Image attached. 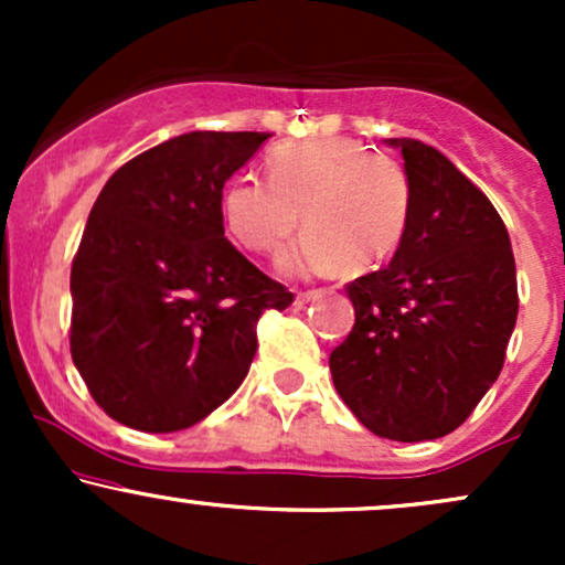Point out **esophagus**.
Listing matches in <instances>:
<instances>
[{"label":"esophagus","instance_id":"obj_1","mask_svg":"<svg viewBox=\"0 0 565 565\" xmlns=\"http://www.w3.org/2000/svg\"><path fill=\"white\" fill-rule=\"evenodd\" d=\"M327 295V291L323 289H310V291H297V297H295V302L297 305H308V302H316V300H321V297Z\"/></svg>","mask_w":565,"mask_h":565}]
</instances>
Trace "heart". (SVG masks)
Instances as JSON below:
<instances>
[{"mask_svg": "<svg viewBox=\"0 0 565 565\" xmlns=\"http://www.w3.org/2000/svg\"><path fill=\"white\" fill-rule=\"evenodd\" d=\"M412 178L398 159L350 138L276 146L268 180L238 174L223 191V217L238 244L274 255L300 225L308 233L281 255L287 276H316L345 263L377 268L404 244L412 220Z\"/></svg>", "mask_w": 565, "mask_h": 565, "instance_id": "1", "label": "heart"}]
</instances>
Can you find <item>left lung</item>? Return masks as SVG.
Segmentation results:
<instances>
[{
    "label": "left lung",
    "mask_w": 565,
    "mask_h": 565,
    "mask_svg": "<svg viewBox=\"0 0 565 565\" xmlns=\"http://www.w3.org/2000/svg\"><path fill=\"white\" fill-rule=\"evenodd\" d=\"M412 220L391 265L348 284L355 323L329 355L340 398L374 436H449L494 385L518 319L515 257L483 191L444 153L391 138Z\"/></svg>",
    "instance_id": "1"
}]
</instances>
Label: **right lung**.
Segmentation results:
<instances>
[{
  "label": "right lung",
  "instance_id": "right-lung-1",
  "mask_svg": "<svg viewBox=\"0 0 565 565\" xmlns=\"http://www.w3.org/2000/svg\"><path fill=\"white\" fill-rule=\"evenodd\" d=\"M268 138L185 132L103 185L71 265V359L116 423H201L244 382L260 316L291 302L223 228L225 180Z\"/></svg>",
  "mask_w": 565,
  "mask_h": 565
}]
</instances>
